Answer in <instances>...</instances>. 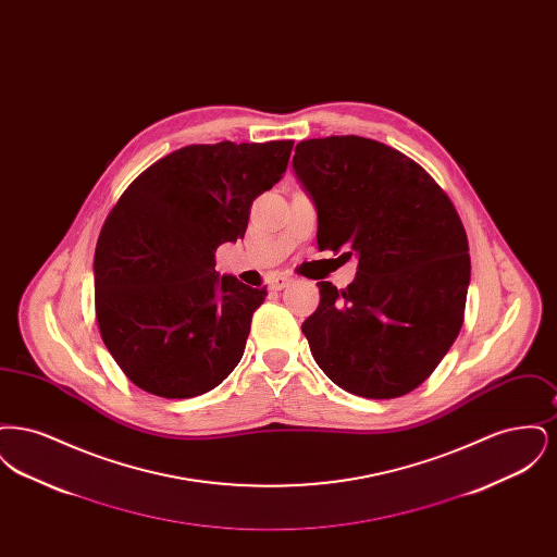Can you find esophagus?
I'll list each match as a JSON object with an SVG mask.
<instances>
[{
	"mask_svg": "<svg viewBox=\"0 0 557 557\" xmlns=\"http://www.w3.org/2000/svg\"><path fill=\"white\" fill-rule=\"evenodd\" d=\"M292 277L290 275H284V273H277V275H273L271 280H269V288L271 290H284L288 284H290Z\"/></svg>",
	"mask_w": 557,
	"mask_h": 557,
	"instance_id": "obj_1",
	"label": "esophagus"
}]
</instances>
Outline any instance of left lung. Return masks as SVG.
<instances>
[{
	"mask_svg": "<svg viewBox=\"0 0 557 557\" xmlns=\"http://www.w3.org/2000/svg\"><path fill=\"white\" fill-rule=\"evenodd\" d=\"M294 152L318 209L319 250L359 259L345 290L318 284V311L302 323L313 359L350 395L403 397L436 370L463 323L461 219L416 160L375 139L332 135Z\"/></svg>",
	"mask_w": 557,
	"mask_h": 557,
	"instance_id": "8db88e82",
	"label": "left lung"
}]
</instances>
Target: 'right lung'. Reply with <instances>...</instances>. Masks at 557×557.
Segmentation results:
<instances>
[{"instance_id": "add662e5", "label": "right lung", "mask_w": 557, "mask_h": 557, "mask_svg": "<svg viewBox=\"0 0 557 557\" xmlns=\"http://www.w3.org/2000/svg\"><path fill=\"white\" fill-rule=\"evenodd\" d=\"M292 139L194 144L148 166L108 214L94 257L96 318L135 386L191 398L238 366L267 288L214 271L244 238L252 200L275 186Z\"/></svg>"}]
</instances>
